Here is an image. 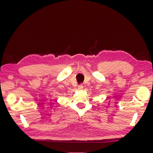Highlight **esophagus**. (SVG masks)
I'll use <instances>...</instances> for the list:
<instances>
[{"instance_id": "34e87169", "label": "esophagus", "mask_w": 153, "mask_h": 153, "mask_svg": "<svg viewBox=\"0 0 153 153\" xmlns=\"http://www.w3.org/2000/svg\"><path fill=\"white\" fill-rule=\"evenodd\" d=\"M83 89V85H80L78 86V90H82Z\"/></svg>"}]
</instances>
